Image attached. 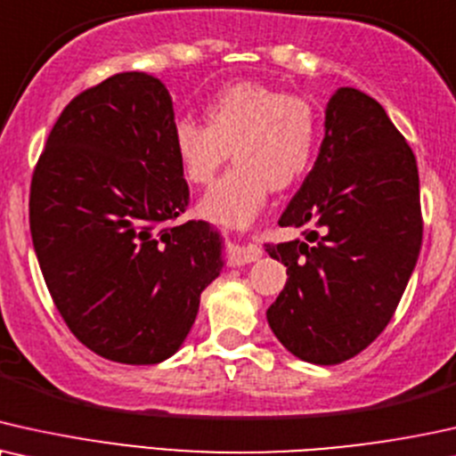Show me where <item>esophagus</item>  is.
<instances>
[{"mask_svg": "<svg viewBox=\"0 0 456 456\" xmlns=\"http://www.w3.org/2000/svg\"><path fill=\"white\" fill-rule=\"evenodd\" d=\"M260 248L258 246H240L233 250V263L235 265H248V263H254V260L260 258Z\"/></svg>", "mask_w": 456, "mask_h": 456, "instance_id": "esophagus-1", "label": "esophagus"}]
</instances>
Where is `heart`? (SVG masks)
Wrapping results in <instances>:
<instances>
[{
    "label": "heart",
    "mask_w": 456,
    "mask_h": 456,
    "mask_svg": "<svg viewBox=\"0 0 456 456\" xmlns=\"http://www.w3.org/2000/svg\"><path fill=\"white\" fill-rule=\"evenodd\" d=\"M204 114L208 125L181 118L173 129L181 171L193 185L210 183L233 148V167L200 204L204 216L246 224L271 190H288L311 167L317 117L306 97L235 81L206 102Z\"/></svg>",
    "instance_id": "b5f03b06"
}]
</instances>
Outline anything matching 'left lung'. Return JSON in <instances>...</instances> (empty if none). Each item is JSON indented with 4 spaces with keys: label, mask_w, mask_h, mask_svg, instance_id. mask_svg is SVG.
Here are the masks:
<instances>
[{
    "label": "left lung",
    "mask_w": 456,
    "mask_h": 456,
    "mask_svg": "<svg viewBox=\"0 0 456 456\" xmlns=\"http://www.w3.org/2000/svg\"><path fill=\"white\" fill-rule=\"evenodd\" d=\"M279 224L306 241L266 244L288 266L273 333L314 365L352 359L390 323L423 241L415 154L379 102L333 94L317 162Z\"/></svg>",
    "instance_id": "left-lung-1"
}]
</instances>
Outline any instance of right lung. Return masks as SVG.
<instances>
[{
    "label": "right lung",
    "instance_id": "add662e5",
    "mask_svg": "<svg viewBox=\"0 0 456 456\" xmlns=\"http://www.w3.org/2000/svg\"><path fill=\"white\" fill-rule=\"evenodd\" d=\"M171 95L120 72L72 97L35 165L28 224L45 285L78 342L123 365L179 350L221 273L204 221L175 223L190 187Z\"/></svg>",
    "mask_w": 456,
    "mask_h": 456
}]
</instances>
